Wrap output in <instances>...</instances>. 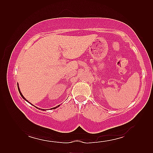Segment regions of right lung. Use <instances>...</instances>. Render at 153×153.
Here are the masks:
<instances>
[{"label": "right lung", "instance_id": "right-lung-1", "mask_svg": "<svg viewBox=\"0 0 153 153\" xmlns=\"http://www.w3.org/2000/svg\"><path fill=\"white\" fill-rule=\"evenodd\" d=\"M18 91H19V94H20V95L22 96V98H23V99H25V100H26V101H27V100L26 99H25L24 98V97L22 95V93L20 92V90H19V87H18ZM27 102H28V101H27ZM60 106V105H58V106H56V107H54V108H53V109H54V108H57V107H58V106ZM51 109H52V108H51ZM41 110H45L44 109H41Z\"/></svg>", "mask_w": 153, "mask_h": 153}]
</instances>
